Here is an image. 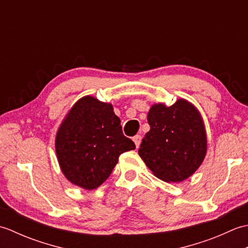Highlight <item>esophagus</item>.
<instances>
[{
  "instance_id": "obj_1",
  "label": "esophagus",
  "mask_w": 248,
  "mask_h": 248,
  "mask_svg": "<svg viewBox=\"0 0 248 248\" xmlns=\"http://www.w3.org/2000/svg\"><path fill=\"white\" fill-rule=\"evenodd\" d=\"M132 140H133V141L135 143L136 148H139L140 145V141H141V136L140 135H135V136H133Z\"/></svg>"
}]
</instances>
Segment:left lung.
I'll return each mask as SVG.
<instances>
[{
    "mask_svg": "<svg viewBox=\"0 0 248 248\" xmlns=\"http://www.w3.org/2000/svg\"><path fill=\"white\" fill-rule=\"evenodd\" d=\"M150 131L139 154L159 179L181 182L196 171L207 152V138L198 110L183 99L171 107L155 104L148 113Z\"/></svg>",
    "mask_w": 248,
    "mask_h": 248,
    "instance_id": "left-lung-1",
    "label": "left lung"
}]
</instances>
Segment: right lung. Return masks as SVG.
<instances>
[{
	"instance_id": "right-lung-1",
	"label": "right lung",
	"mask_w": 248,
	"mask_h": 248,
	"mask_svg": "<svg viewBox=\"0 0 248 248\" xmlns=\"http://www.w3.org/2000/svg\"><path fill=\"white\" fill-rule=\"evenodd\" d=\"M62 171L76 186L93 189L107 180L118 157L135 149L108 103L84 97L73 105L56 135Z\"/></svg>"
}]
</instances>
